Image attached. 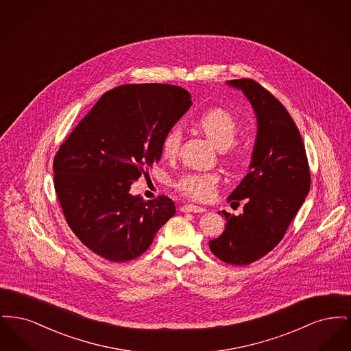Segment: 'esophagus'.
<instances>
[{"mask_svg":"<svg viewBox=\"0 0 351 351\" xmlns=\"http://www.w3.org/2000/svg\"><path fill=\"white\" fill-rule=\"evenodd\" d=\"M206 209L202 206H197V205H192V204H186L182 206V212L184 213H204Z\"/></svg>","mask_w":351,"mask_h":351,"instance_id":"obj_1","label":"esophagus"}]
</instances>
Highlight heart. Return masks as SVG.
<instances>
[{
  "label": "heart",
  "instance_id": "b5f03b06",
  "mask_svg": "<svg viewBox=\"0 0 351 351\" xmlns=\"http://www.w3.org/2000/svg\"><path fill=\"white\" fill-rule=\"evenodd\" d=\"M196 125L210 143L218 150L230 147L238 134L235 118L223 109H209L199 116ZM182 130L179 126L168 129L162 139V154L166 158H173L180 149ZM218 184L216 173H188L178 182V189L192 200L208 201L215 195Z\"/></svg>",
  "mask_w": 351,
  "mask_h": 351
}]
</instances>
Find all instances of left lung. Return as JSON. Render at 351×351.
<instances>
[{"label": "left lung", "mask_w": 351, "mask_h": 351, "mask_svg": "<svg viewBox=\"0 0 351 351\" xmlns=\"http://www.w3.org/2000/svg\"><path fill=\"white\" fill-rule=\"evenodd\" d=\"M226 84L250 101L258 132L250 172L228 197L232 205L245 200L243 213L218 212L226 226L218 238L209 241V247L222 262L246 266L283 239L309 192L311 172L299 129L282 102L251 79Z\"/></svg>", "instance_id": "1"}]
</instances>
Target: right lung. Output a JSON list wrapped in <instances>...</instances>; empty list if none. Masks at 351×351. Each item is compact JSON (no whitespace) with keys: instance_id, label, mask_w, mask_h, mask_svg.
<instances>
[{"instance_id":"add662e5","label":"right lung","mask_w":351,"mask_h":351,"mask_svg":"<svg viewBox=\"0 0 351 351\" xmlns=\"http://www.w3.org/2000/svg\"><path fill=\"white\" fill-rule=\"evenodd\" d=\"M191 95L168 84H128L106 93L53 159V184L69 228L89 250L126 262L150 247L175 215L167 196L130 193L162 158V139L191 108Z\"/></svg>"}]
</instances>
